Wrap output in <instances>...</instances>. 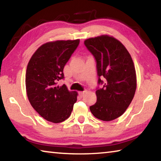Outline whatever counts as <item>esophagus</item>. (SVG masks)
Returning a JSON list of instances; mask_svg holds the SVG:
<instances>
[{
  "instance_id": "esophagus-1",
  "label": "esophagus",
  "mask_w": 161,
  "mask_h": 161,
  "mask_svg": "<svg viewBox=\"0 0 161 161\" xmlns=\"http://www.w3.org/2000/svg\"><path fill=\"white\" fill-rule=\"evenodd\" d=\"M86 93V91H84V92H79V94H80V96H81V97H83L84 95V94Z\"/></svg>"
}]
</instances>
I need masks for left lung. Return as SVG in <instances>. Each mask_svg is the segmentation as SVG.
I'll use <instances>...</instances> for the list:
<instances>
[{"mask_svg": "<svg viewBox=\"0 0 161 161\" xmlns=\"http://www.w3.org/2000/svg\"><path fill=\"white\" fill-rule=\"evenodd\" d=\"M84 45L95 58L98 84L102 85L97 88V102L89 108L96 118L112 121L125 112L134 97L136 75L132 58L121 42L108 35L89 38Z\"/></svg>", "mask_w": 161, "mask_h": 161, "instance_id": "8db88e82", "label": "left lung"}]
</instances>
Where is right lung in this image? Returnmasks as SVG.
Wrapping results in <instances>:
<instances>
[{"mask_svg": "<svg viewBox=\"0 0 161 161\" xmlns=\"http://www.w3.org/2000/svg\"><path fill=\"white\" fill-rule=\"evenodd\" d=\"M80 44V40L47 42L37 49L28 62L25 86L29 102L42 118L60 123L69 118L77 102V93L69 92L65 84L63 69Z\"/></svg>", "mask_w": 161, "mask_h": 161, "instance_id": "obj_1", "label": "right lung"}]
</instances>
